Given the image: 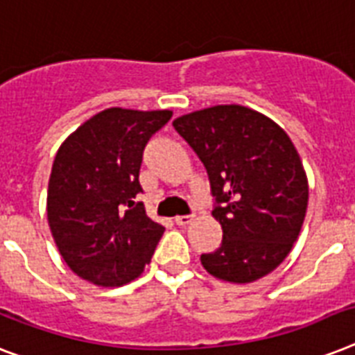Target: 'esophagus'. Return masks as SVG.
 Returning a JSON list of instances; mask_svg holds the SVG:
<instances>
[{"instance_id":"esophagus-1","label":"esophagus","mask_w":355,"mask_h":355,"mask_svg":"<svg viewBox=\"0 0 355 355\" xmlns=\"http://www.w3.org/2000/svg\"><path fill=\"white\" fill-rule=\"evenodd\" d=\"M193 217H189V215H180V217H175V224H178V226H187V224H191Z\"/></svg>"}]
</instances>
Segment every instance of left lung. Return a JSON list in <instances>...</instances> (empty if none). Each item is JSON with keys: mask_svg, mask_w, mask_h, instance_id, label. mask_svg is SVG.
Returning <instances> with one entry per match:
<instances>
[{"mask_svg": "<svg viewBox=\"0 0 355 355\" xmlns=\"http://www.w3.org/2000/svg\"><path fill=\"white\" fill-rule=\"evenodd\" d=\"M173 128L202 160L223 227L217 252L200 255L220 281L248 284L292 252L308 207V178L284 129L246 105H213L182 114Z\"/></svg>", "mask_w": 355, "mask_h": 355, "instance_id": "8db88e82", "label": "left lung"}]
</instances>
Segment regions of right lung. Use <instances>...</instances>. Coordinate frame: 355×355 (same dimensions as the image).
Returning a JSON list of instances; mask_svg holds the SVG:
<instances>
[{
    "instance_id": "add662e5",
    "label": "right lung",
    "mask_w": 355,
    "mask_h": 355,
    "mask_svg": "<svg viewBox=\"0 0 355 355\" xmlns=\"http://www.w3.org/2000/svg\"><path fill=\"white\" fill-rule=\"evenodd\" d=\"M173 111L109 107L69 135L54 158L47 220L58 252L78 277L114 288L140 277L164 226L135 198L142 151Z\"/></svg>"
}]
</instances>
